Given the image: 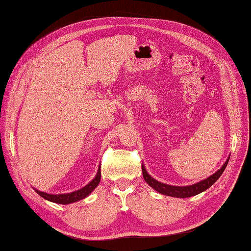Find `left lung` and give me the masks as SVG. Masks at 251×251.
Segmentation results:
<instances>
[{
  "label": "left lung",
  "instance_id": "obj_1",
  "mask_svg": "<svg viewBox=\"0 0 251 251\" xmlns=\"http://www.w3.org/2000/svg\"><path fill=\"white\" fill-rule=\"evenodd\" d=\"M228 162H229V157L227 158V161L225 162L222 168L218 169L215 174L210 176L209 178H206L202 181L196 183V184L187 185V186H174V185L164 184V183L156 181L155 179L152 178V176L148 173H147L144 164L142 165V170H143V176H144L145 181L148 183V184L152 188H154L156 192H158L160 194H163V195H166V196H170V197L187 198V197L196 196V195L202 193L205 191V189L211 187L214 183L218 180L219 176L223 175L225 168L227 167Z\"/></svg>",
  "mask_w": 251,
  "mask_h": 251
}]
</instances>
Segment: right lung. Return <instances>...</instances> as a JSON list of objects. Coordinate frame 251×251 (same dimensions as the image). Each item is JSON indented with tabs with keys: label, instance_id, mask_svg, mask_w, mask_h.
Instances as JSON below:
<instances>
[{
	"label": "right lung",
	"instance_id": "1",
	"mask_svg": "<svg viewBox=\"0 0 251 251\" xmlns=\"http://www.w3.org/2000/svg\"><path fill=\"white\" fill-rule=\"evenodd\" d=\"M100 180H101V166H99V169H98V173H97L95 178L91 180L87 185H85L81 189H78V191L72 192V193H67V194L54 195V194H48L45 192H40L36 188H34V189H35V192L39 195V196L45 198L46 200L51 201V202H55L58 204H69V203L76 202V201L86 198L88 195L98 186V184L100 183Z\"/></svg>",
	"mask_w": 251,
	"mask_h": 251
}]
</instances>
